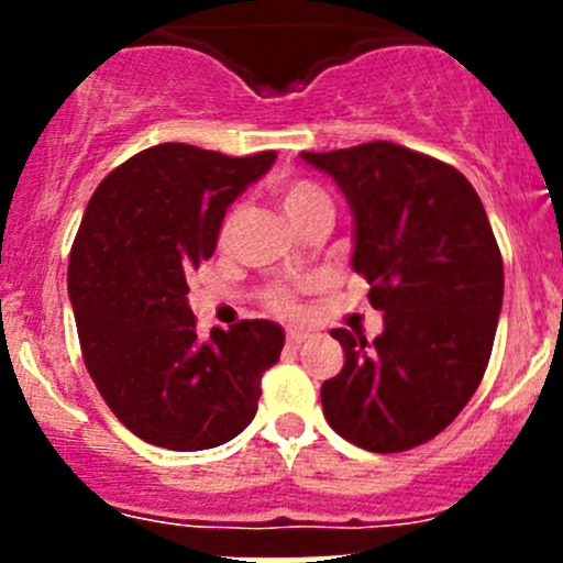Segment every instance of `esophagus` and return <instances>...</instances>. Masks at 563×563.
<instances>
[{
  "instance_id": "obj_1",
  "label": "esophagus",
  "mask_w": 563,
  "mask_h": 563,
  "mask_svg": "<svg viewBox=\"0 0 563 563\" xmlns=\"http://www.w3.org/2000/svg\"><path fill=\"white\" fill-rule=\"evenodd\" d=\"M308 338H310V334L302 332V329H291V332L286 334V343L294 345V349H299L302 343H308Z\"/></svg>"
}]
</instances>
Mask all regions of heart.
<instances>
[{
    "instance_id": "1",
    "label": "heart",
    "mask_w": 563,
    "mask_h": 563,
    "mask_svg": "<svg viewBox=\"0 0 563 563\" xmlns=\"http://www.w3.org/2000/svg\"><path fill=\"white\" fill-rule=\"evenodd\" d=\"M277 201H280L283 212L288 214L291 223H297L302 214H308L310 209L316 207H332L329 203V196L310 179H288L283 185H277ZM236 214L240 209H231L223 218V225H220V242H225L234 231ZM266 308L275 310V313H291L294 310V294L288 288H269L266 291Z\"/></svg>"
}]
</instances>
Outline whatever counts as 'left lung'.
Listing matches in <instances>:
<instances>
[{"label":"left lung","instance_id":"obj_1","mask_svg":"<svg viewBox=\"0 0 563 563\" xmlns=\"http://www.w3.org/2000/svg\"><path fill=\"white\" fill-rule=\"evenodd\" d=\"M302 161L338 181L354 212V269L371 283L384 332L332 329L343 371L323 382L329 428L367 452L435 439L487 371L504 299V261L471 181L391 141Z\"/></svg>","mask_w":563,"mask_h":563}]
</instances>
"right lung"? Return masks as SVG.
I'll return each instance as SVG.
<instances>
[{
    "label": "right lung",
    "instance_id": "obj_1",
    "mask_svg": "<svg viewBox=\"0 0 563 563\" xmlns=\"http://www.w3.org/2000/svg\"><path fill=\"white\" fill-rule=\"evenodd\" d=\"M275 157L157 144L89 198L67 266L81 354L113 417L146 444L212 450L253 422L283 329L253 318L201 340L187 275L212 258L229 203Z\"/></svg>",
    "mask_w": 563,
    "mask_h": 563
}]
</instances>
